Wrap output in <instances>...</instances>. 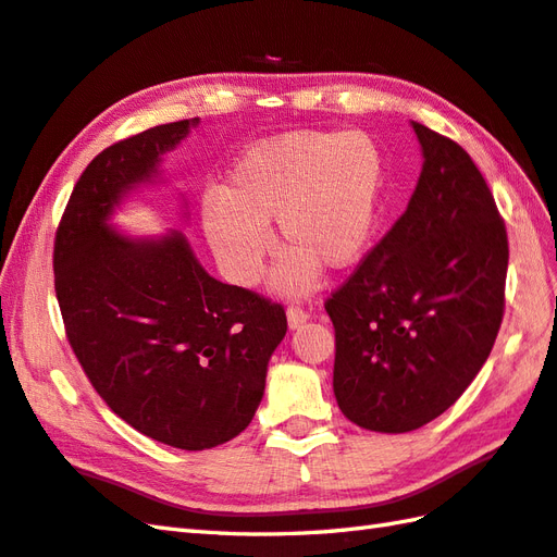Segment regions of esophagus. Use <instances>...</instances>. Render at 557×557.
Returning <instances> with one entry per match:
<instances>
[{"label":"esophagus","instance_id":"esophagus-1","mask_svg":"<svg viewBox=\"0 0 557 557\" xmlns=\"http://www.w3.org/2000/svg\"><path fill=\"white\" fill-rule=\"evenodd\" d=\"M287 321H289V327H301L306 321H309V311H304L301 306H289Z\"/></svg>","mask_w":557,"mask_h":557}]
</instances>
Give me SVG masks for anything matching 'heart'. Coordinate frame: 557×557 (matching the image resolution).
I'll list each match as a JSON object with an SVG mask.
<instances>
[{
  "label": "heart",
  "instance_id": "heart-1",
  "mask_svg": "<svg viewBox=\"0 0 557 557\" xmlns=\"http://www.w3.org/2000/svg\"><path fill=\"white\" fill-rule=\"evenodd\" d=\"M383 162L361 132H292L242 152L222 194L200 206L203 232L236 285H253L270 251L265 224L289 248L272 272L280 292H309L321 265L357 263L375 224Z\"/></svg>",
  "mask_w": 557,
  "mask_h": 557
}]
</instances>
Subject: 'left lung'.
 Returning a JSON list of instances; mask_svg holds the SVG:
<instances>
[{"label":"left lung","mask_w":557,"mask_h":557,"mask_svg":"<svg viewBox=\"0 0 557 557\" xmlns=\"http://www.w3.org/2000/svg\"><path fill=\"white\" fill-rule=\"evenodd\" d=\"M423 170L407 210L330 294L333 389L361 429L417 431L474 381L505 313L507 232L453 138L411 122Z\"/></svg>","instance_id":"1"}]
</instances>
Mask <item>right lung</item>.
Listing matches in <instances>:
<instances>
[{
	"instance_id": "obj_1",
	"label": "right lung",
	"mask_w": 557,
	"mask_h": 557,
	"mask_svg": "<svg viewBox=\"0 0 557 557\" xmlns=\"http://www.w3.org/2000/svg\"><path fill=\"white\" fill-rule=\"evenodd\" d=\"M196 122L152 126L92 158L52 256L66 339L90 385L128 425L180 449L222 445L251 423L287 333L282 304L210 277L180 232L144 242L108 227Z\"/></svg>"
}]
</instances>
